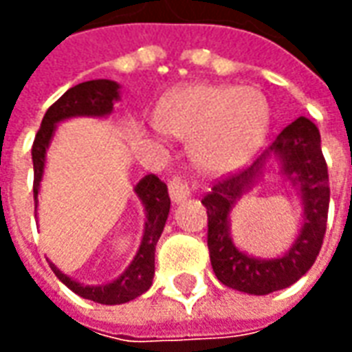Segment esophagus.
I'll return each mask as SVG.
<instances>
[{
  "instance_id": "1",
  "label": "esophagus",
  "mask_w": 352,
  "mask_h": 352,
  "mask_svg": "<svg viewBox=\"0 0 352 352\" xmlns=\"http://www.w3.org/2000/svg\"><path fill=\"white\" fill-rule=\"evenodd\" d=\"M169 198L173 199L175 204H179V201H183V199H186L188 196H190V184L186 183V179H183V177H173L171 181H169Z\"/></svg>"
}]
</instances>
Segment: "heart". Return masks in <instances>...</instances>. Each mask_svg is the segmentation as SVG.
Segmentation results:
<instances>
[{"label": "heart", "mask_w": 352, "mask_h": 352, "mask_svg": "<svg viewBox=\"0 0 352 352\" xmlns=\"http://www.w3.org/2000/svg\"><path fill=\"white\" fill-rule=\"evenodd\" d=\"M270 103L251 87L188 85L156 107V124L175 138H192V158L211 173L243 166L270 128Z\"/></svg>", "instance_id": "1"}]
</instances>
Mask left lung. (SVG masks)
Returning <instances> with one entry per match:
<instances>
[{
  "label": "left lung",
  "instance_id": "left-lung-1",
  "mask_svg": "<svg viewBox=\"0 0 352 352\" xmlns=\"http://www.w3.org/2000/svg\"><path fill=\"white\" fill-rule=\"evenodd\" d=\"M296 186L304 201V226L293 247L279 259H252L229 237V211L263 175L271 156ZM201 204L207 209V247L217 279L247 294L264 296L294 285L315 264L322 247L330 204L328 168L320 148V133L309 118L300 116L280 131L252 166L213 184Z\"/></svg>",
  "mask_w": 352,
  "mask_h": 352
}]
</instances>
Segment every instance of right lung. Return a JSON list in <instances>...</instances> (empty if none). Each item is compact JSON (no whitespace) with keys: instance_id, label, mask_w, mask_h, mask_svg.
Instances as JSON below:
<instances>
[{"instance_id":"1","label":"right lung","mask_w":352,"mask_h":352,"mask_svg":"<svg viewBox=\"0 0 352 352\" xmlns=\"http://www.w3.org/2000/svg\"><path fill=\"white\" fill-rule=\"evenodd\" d=\"M118 85L115 80L96 79L80 82L77 87L69 88L67 92L54 101L49 111L43 116L41 128L37 131L32 146V160H34V199L37 209V196L41 186L43 171H45V154L50 145V139L54 135L56 124L73 118V116H107L113 113V105L118 101ZM135 194L145 207V230L143 239L139 245V251L131 264L126 267V272L107 285L100 287H87L80 285L65 273L58 270L56 265L49 262L52 272L65 287L73 290L80 298H87L92 302L105 303V305H116L135 300L138 296L146 292L153 285L154 277V251L156 243L160 239L166 221H168L169 199L168 186L162 183L156 175H145L135 186Z\"/></svg>"}]
</instances>
